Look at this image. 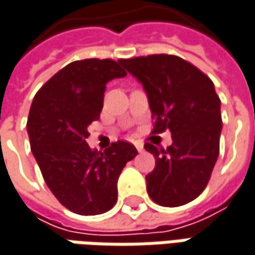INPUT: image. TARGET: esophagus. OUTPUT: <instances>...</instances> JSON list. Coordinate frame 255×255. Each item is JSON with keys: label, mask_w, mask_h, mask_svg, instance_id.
Instances as JSON below:
<instances>
[{"label": "esophagus", "mask_w": 255, "mask_h": 255, "mask_svg": "<svg viewBox=\"0 0 255 255\" xmlns=\"http://www.w3.org/2000/svg\"><path fill=\"white\" fill-rule=\"evenodd\" d=\"M135 148L138 149V152H144V144L142 142H135Z\"/></svg>", "instance_id": "34e87169"}]
</instances>
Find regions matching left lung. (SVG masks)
Instances as JSON below:
<instances>
[{
    "mask_svg": "<svg viewBox=\"0 0 255 255\" xmlns=\"http://www.w3.org/2000/svg\"><path fill=\"white\" fill-rule=\"evenodd\" d=\"M142 84L155 120V134L169 129L172 144L159 149L145 142L155 168L145 176L146 190L165 207L186 205L205 190L219 156L220 99L203 72L173 55L121 59Z\"/></svg>",
    "mask_w": 255,
    "mask_h": 255,
    "instance_id": "1",
    "label": "left lung"
}]
</instances>
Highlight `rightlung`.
Returning <instances> with one entry per match:
<instances>
[{"label": "right lung", "instance_id": "right-lung-1", "mask_svg": "<svg viewBox=\"0 0 255 255\" xmlns=\"http://www.w3.org/2000/svg\"><path fill=\"white\" fill-rule=\"evenodd\" d=\"M121 62L84 59L69 63L32 101L28 135L32 154L55 198L77 215H101L117 202V180L138 151L126 141L104 152L90 149L87 127L100 119L106 84L127 76Z\"/></svg>", "mask_w": 255, "mask_h": 255}]
</instances>
